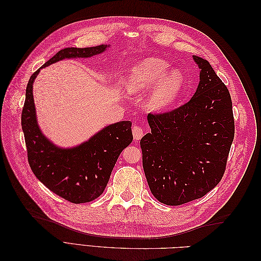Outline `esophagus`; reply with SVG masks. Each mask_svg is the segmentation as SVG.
Returning <instances> with one entry per match:
<instances>
[{"label":"esophagus","mask_w":261,"mask_h":261,"mask_svg":"<svg viewBox=\"0 0 261 261\" xmlns=\"http://www.w3.org/2000/svg\"><path fill=\"white\" fill-rule=\"evenodd\" d=\"M133 136H134V139L136 140L141 139V137L144 136V128L139 125L133 126Z\"/></svg>","instance_id":"34e87169"}]
</instances>
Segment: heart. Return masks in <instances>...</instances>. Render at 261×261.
<instances>
[{"label":"heart","mask_w":261,"mask_h":261,"mask_svg":"<svg viewBox=\"0 0 261 261\" xmlns=\"http://www.w3.org/2000/svg\"><path fill=\"white\" fill-rule=\"evenodd\" d=\"M170 64L162 59L150 58L133 68L127 89L139 92L155 86L148 99V107L153 111L168 108L178 97L185 84V77L179 69L169 72Z\"/></svg>","instance_id":"obj_1"}]
</instances>
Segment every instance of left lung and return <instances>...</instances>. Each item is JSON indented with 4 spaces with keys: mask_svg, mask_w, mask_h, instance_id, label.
I'll return each mask as SVG.
<instances>
[{
    "mask_svg": "<svg viewBox=\"0 0 261 261\" xmlns=\"http://www.w3.org/2000/svg\"><path fill=\"white\" fill-rule=\"evenodd\" d=\"M194 60L200 69L195 94L172 111L149 113L151 133L140 140L150 191L168 206L199 199L219 184L234 139L228 89L207 60Z\"/></svg>",
    "mask_w": 261,
    "mask_h": 261,
    "instance_id": "1",
    "label": "left lung"
}]
</instances>
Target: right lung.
Segmentation results:
<instances>
[{
  "label": "right lung",
  "instance_id": "1",
  "mask_svg": "<svg viewBox=\"0 0 261 261\" xmlns=\"http://www.w3.org/2000/svg\"><path fill=\"white\" fill-rule=\"evenodd\" d=\"M108 46L65 48L41 68L64 59L90 58L106 51ZM41 68L30 77L21 112L29 165L36 177L62 198L73 203L92 201L103 193L118 155L133 141L132 122L109 125L80 146L67 149L55 146L43 135L37 123L33 85Z\"/></svg>",
  "mask_w": 261,
  "mask_h": 261
}]
</instances>
